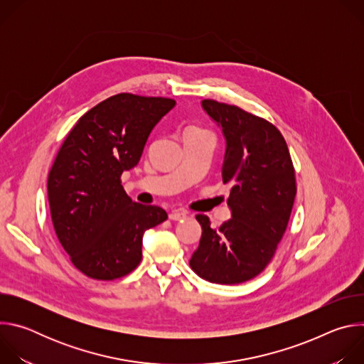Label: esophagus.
I'll return each instance as SVG.
<instances>
[{
  "mask_svg": "<svg viewBox=\"0 0 364 364\" xmlns=\"http://www.w3.org/2000/svg\"><path fill=\"white\" fill-rule=\"evenodd\" d=\"M186 216H187V213H186L184 210H173V212L168 215L170 220H176V222L186 219Z\"/></svg>",
  "mask_w": 364,
  "mask_h": 364,
  "instance_id": "obj_1",
  "label": "esophagus"
}]
</instances>
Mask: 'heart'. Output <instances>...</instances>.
<instances>
[{"label": "heart", "mask_w": 364, "mask_h": 364, "mask_svg": "<svg viewBox=\"0 0 364 364\" xmlns=\"http://www.w3.org/2000/svg\"><path fill=\"white\" fill-rule=\"evenodd\" d=\"M187 131H201V129L197 127H190V128H187Z\"/></svg>", "instance_id": "1"}]
</instances>
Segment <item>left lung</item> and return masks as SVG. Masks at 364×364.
<instances>
[{
  "label": "left lung",
  "instance_id": "obj_1",
  "mask_svg": "<svg viewBox=\"0 0 364 364\" xmlns=\"http://www.w3.org/2000/svg\"><path fill=\"white\" fill-rule=\"evenodd\" d=\"M203 109L223 131V183L232 184V219L219 229L204 215L201 237L190 267L215 284H242L261 274L275 255L296 194L295 170L279 129L264 118L213 99Z\"/></svg>",
  "mask_w": 364,
  "mask_h": 364
}]
</instances>
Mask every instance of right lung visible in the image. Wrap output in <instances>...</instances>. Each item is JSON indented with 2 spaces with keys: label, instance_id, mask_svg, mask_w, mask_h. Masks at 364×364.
I'll list each match as a JSON object with an SVG mask.
<instances>
[{
  "label": "right lung",
  "instance_id": "obj_1",
  "mask_svg": "<svg viewBox=\"0 0 364 364\" xmlns=\"http://www.w3.org/2000/svg\"><path fill=\"white\" fill-rule=\"evenodd\" d=\"M174 105L170 97L118 93L80 117L63 141L47 180L50 215L86 277L112 281L132 272L144 232L167 220L161 207L132 201L121 176L138 164L152 128Z\"/></svg>",
  "mask_w": 364,
  "mask_h": 364
}]
</instances>
